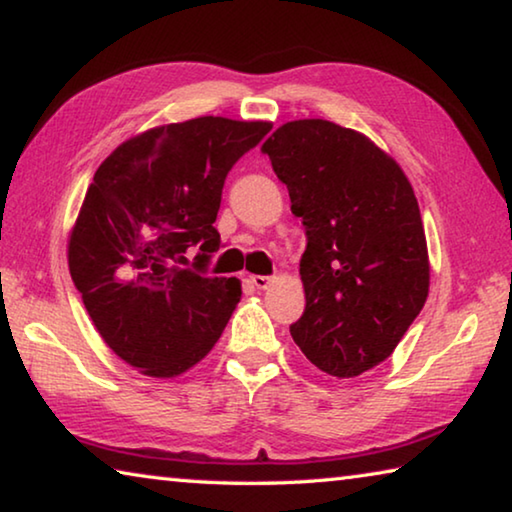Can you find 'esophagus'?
Returning a JSON list of instances; mask_svg holds the SVG:
<instances>
[{
	"mask_svg": "<svg viewBox=\"0 0 512 512\" xmlns=\"http://www.w3.org/2000/svg\"><path fill=\"white\" fill-rule=\"evenodd\" d=\"M250 282H253V287L257 289H268L271 284L275 282V277H268V275H250Z\"/></svg>",
	"mask_w": 512,
	"mask_h": 512,
	"instance_id": "obj_1",
	"label": "esophagus"
}]
</instances>
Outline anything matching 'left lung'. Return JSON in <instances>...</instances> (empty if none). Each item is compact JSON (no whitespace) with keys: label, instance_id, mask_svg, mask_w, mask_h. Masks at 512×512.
I'll return each instance as SVG.
<instances>
[{"label":"left lung","instance_id":"8db88e82","mask_svg":"<svg viewBox=\"0 0 512 512\" xmlns=\"http://www.w3.org/2000/svg\"><path fill=\"white\" fill-rule=\"evenodd\" d=\"M262 153L307 232L293 341L327 375L359 377L391 357L429 296L418 198L391 155L334 121H287Z\"/></svg>","mask_w":512,"mask_h":512}]
</instances>
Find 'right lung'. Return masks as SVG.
Instances as JSON below:
<instances>
[{
    "label": "right lung",
    "mask_w": 512,
    "mask_h": 512,
    "mask_svg": "<svg viewBox=\"0 0 512 512\" xmlns=\"http://www.w3.org/2000/svg\"><path fill=\"white\" fill-rule=\"evenodd\" d=\"M268 131V121L225 117L155 126L94 173L69 232V273L101 339L144 375L196 366L241 300L237 277H210L205 266L221 244L225 176Z\"/></svg>",
    "instance_id": "right-lung-1"
}]
</instances>
